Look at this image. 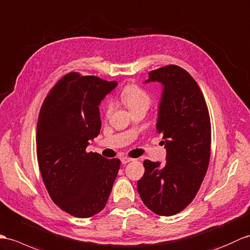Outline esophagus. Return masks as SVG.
Masks as SVG:
<instances>
[{"label":"esophagus","mask_w":250,"mask_h":250,"mask_svg":"<svg viewBox=\"0 0 250 250\" xmlns=\"http://www.w3.org/2000/svg\"><path fill=\"white\" fill-rule=\"evenodd\" d=\"M131 161H133V159H130V158H123V159H121V164L125 165V164H127V163H130Z\"/></svg>","instance_id":"obj_1"}]
</instances>
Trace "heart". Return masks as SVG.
Wrapping results in <instances>:
<instances>
[{
	"label": "heart",
	"instance_id": "heart-1",
	"mask_svg": "<svg viewBox=\"0 0 250 250\" xmlns=\"http://www.w3.org/2000/svg\"><path fill=\"white\" fill-rule=\"evenodd\" d=\"M120 98L123 102L125 104L126 107L130 109L131 112L136 111L139 108L148 109V107L151 104V97L148 92L142 88L141 86L135 84H130L125 86L120 94ZM113 112V103L108 101L105 104V108H104V113H105L106 117Z\"/></svg>",
	"mask_w": 250,
	"mask_h": 250
}]
</instances>
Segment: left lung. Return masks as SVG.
Here are the masks:
<instances>
[{
    "label": "left lung",
    "mask_w": 250,
    "mask_h": 250,
    "mask_svg": "<svg viewBox=\"0 0 250 250\" xmlns=\"http://www.w3.org/2000/svg\"><path fill=\"white\" fill-rule=\"evenodd\" d=\"M163 85L156 132L163 135L166 163L144 162L138 194L149 210L171 216L187 208L199 190L211 155V123L205 97L183 68L169 65L149 72L145 83Z\"/></svg>",
    "instance_id": "8db88e82"
}]
</instances>
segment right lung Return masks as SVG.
Listing matches in <instances>:
<instances>
[{"label":"right lung","mask_w":250,"mask_h":250,"mask_svg":"<svg viewBox=\"0 0 250 250\" xmlns=\"http://www.w3.org/2000/svg\"><path fill=\"white\" fill-rule=\"evenodd\" d=\"M117 82L92 75L66 74L45 97L37 123V159L54 204L87 218L105 207L120 167L119 159L86 152L101 130V101Z\"/></svg>","instance_id":"right-lung-1"}]
</instances>
